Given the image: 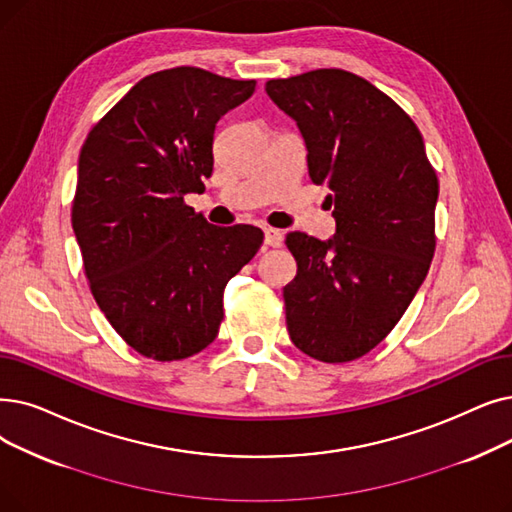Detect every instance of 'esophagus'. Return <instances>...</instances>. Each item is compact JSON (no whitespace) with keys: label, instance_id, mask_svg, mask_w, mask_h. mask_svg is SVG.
I'll list each match as a JSON object with an SVG mask.
<instances>
[{"label":"esophagus","instance_id":"1","mask_svg":"<svg viewBox=\"0 0 512 512\" xmlns=\"http://www.w3.org/2000/svg\"><path fill=\"white\" fill-rule=\"evenodd\" d=\"M263 234H265V244H268V247H274V249L282 247V232L280 230L265 228Z\"/></svg>","mask_w":512,"mask_h":512}]
</instances>
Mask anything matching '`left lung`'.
Returning <instances> with one entry per match:
<instances>
[{"label":"left lung","mask_w":512,"mask_h":512,"mask_svg":"<svg viewBox=\"0 0 512 512\" xmlns=\"http://www.w3.org/2000/svg\"><path fill=\"white\" fill-rule=\"evenodd\" d=\"M265 92L307 146L311 182L326 186L337 234L288 232L297 276L284 286L297 349L326 364L358 360L404 316L435 253L439 182L416 123L364 77L318 69L270 79Z\"/></svg>","instance_id":"8db88e82"}]
</instances>
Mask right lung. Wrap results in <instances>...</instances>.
Here are the masks:
<instances>
[{"label": "right lung", "mask_w": 512, "mask_h": 512, "mask_svg": "<svg viewBox=\"0 0 512 512\" xmlns=\"http://www.w3.org/2000/svg\"><path fill=\"white\" fill-rule=\"evenodd\" d=\"M255 81L196 66L140 79L90 129L71 221L90 291L144 358L186 360L211 345L224 291L263 242L255 226H211L186 205L213 171V133Z\"/></svg>", "instance_id": "1"}]
</instances>
